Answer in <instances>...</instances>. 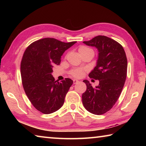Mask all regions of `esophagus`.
<instances>
[{
    "label": "esophagus",
    "instance_id": "esophagus-1",
    "mask_svg": "<svg viewBox=\"0 0 146 146\" xmlns=\"http://www.w3.org/2000/svg\"><path fill=\"white\" fill-rule=\"evenodd\" d=\"M79 81L78 80H76V79H73V84H76L78 83Z\"/></svg>",
    "mask_w": 146,
    "mask_h": 146
}]
</instances>
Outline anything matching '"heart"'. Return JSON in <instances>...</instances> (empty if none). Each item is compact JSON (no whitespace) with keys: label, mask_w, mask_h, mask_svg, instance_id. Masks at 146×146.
<instances>
[{"label":"heart","mask_w":146,"mask_h":146,"mask_svg":"<svg viewBox=\"0 0 146 146\" xmlns=\"http://www.w3.org/2000/svg\"><path fill=\"white\" fill-rule=\"evenodd\" d=\"M90 50H92V49H91L89 48H88V47H86V46H81L78 49V51L80 53L82 52H85V51H90ZM84 71L82 69H76V70H73V71H71V75L73 76L74 77H76V78L82 77V76L84 75Z\"/></svg>","instance_id":"heart-1"}]
</instances>
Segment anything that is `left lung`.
Here are the masks:
<instances>
[{
    "instance_id": "8db88e82",
    "label": "left lung",
    "mask_w": 146,
    "mask_h": 146,
    "mask_svg": "<svg viewBox=\"0 0 146 146\" xmlns=\"http://www.w3.org/2000/svg\"><path fill=\"white\" fill-rule=\"evenodd\" d=\"M83 42L98 49L97 65L89 76L99 80V84L93 88L88 80L83 81L87 89L82 94V103L89 112L102 115L113 108L122 92L127 76L126 55L121 44L106 36Z\"/></svg>"
}]
</instances>
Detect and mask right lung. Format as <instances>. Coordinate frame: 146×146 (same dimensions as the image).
<instances>
[{
	"label": "right lung",
	"mask_w": 146,
	"mask_h": 146,
	"mask_svg": "<svg viewBox=\"0 0 146 146\" xmlns=\"http://www.w3.org/2000/svg\"><path fill=\"white\" fill-rule=\"evenodd\" d=\"M76 42H64L44 38L31 43L22 58L21 73L24 91L36 110L44 114L58 110L73 80L66 78L58 82L51 75L53 66L59 65L64 51Z\"/></svg>",
	"instance_id": "right-lung-1"
}]
</instances>
